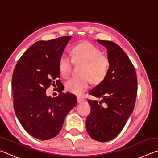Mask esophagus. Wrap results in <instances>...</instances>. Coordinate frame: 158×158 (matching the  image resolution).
<instances>
[{"label":"esophagus","instance_id":"34e87169","mask_svg":"<svg viewBox=\"0 0 158 158\" xmlns=\"http://www.w3.org/2000/svg\"><path fill=\"white\" fill-rule=\"evenodd\" d=\"M85 102V100L84 98H77V102L78 103H82V102Z\"/></svg>","mask_w":158,"mask_h":158}]
</instances>
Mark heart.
<instances>
[{
    "label": "heart",
    "instance_id": "b5f03b06",
    "mask_svg": "<svg viewBox=\"0 0 158 158\" xmlns=\"http://www.w3.org/2000/svg\"><path fill=\"white\" fill-rule=\"evenodd\" d=\"M73 60L66 55L61 56L58 61L60 75L67 78L71 73L73 60L75 63H83L81 77H73L65 83V89L73 94L80 95L90 86L91 81L99 84L108 74L109 61L102 53L101 50L90 42L77 44L72 49Z\"/></svg>",
    "mask_w": 158,
    "mask_h": 158
}]
</instances>
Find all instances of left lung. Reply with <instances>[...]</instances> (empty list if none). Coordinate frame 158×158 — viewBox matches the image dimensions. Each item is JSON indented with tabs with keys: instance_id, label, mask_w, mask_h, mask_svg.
Here are the masks:
<instances>
[{
	"instance_id": "1",
	"label": "left lung",
	"mask_w": 158,
	"mask_h": 158,
	"mask_svg": "<svg viewBox=\"0 0 158 158\" xmlns=\"http://www.w3.org/2000/svg\"><path fill=\"white\" fill-rule=\"evenodd\" d=\"M97 41L107 50L109 68L105 79L89 92L101 100L88 101L91 111L85 126L93 139L106 142L121 132L132 114L137 79L133 64L118 45L111 41Z\"/></svg>"
}]
</instances>
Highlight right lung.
I'll list each match as a JSON object with an SVG mask.
<instances>
[{
  "label": "right lung",
  "mask_w": 158,
  "mask_h": 158,
  "mask_svg": "<svg viewBox=\"0 0 158 158\" xmlns=\"http://www.w3.org/2000/svg\"><path fill=\"white\" fill-rule=\"evenodd\" d=\"M71 36L36 42L18 60L12 75L14 109L19 121L32 137L41 141L55 137L67 115L76 106V96L63 93L58 61ZM60 94L52 98L46 90L51 85Z\"/></svg>",
  "instance_id": "right-lung-1"
}]
</instances>
